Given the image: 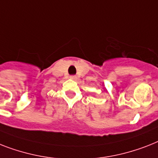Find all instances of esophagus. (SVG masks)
I'll return each mask as SVG.
<instances>
[{"mask_svg": "<svg viewBox=\"0 0 158 158\" xmlns=\"http://www.w3.org/2000/svg\"><path fill=\"white\" fill-rule=\"evenodd\" d=\"M70 79H72V80H76L77 79V77L75 76V75H71V76L70 77Z\"/></svg>", "mask_w": 158, "mask_h": 158, "instance_id": "34e87169", "label": "esophagus"}]
</instances>
